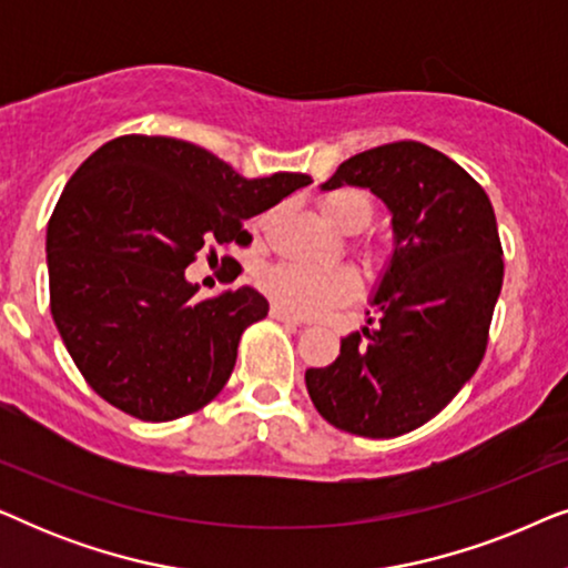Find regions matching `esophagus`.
<instances>
[{
	"mask_svg": "<svg viewBox=\"0 0 568 568\" xmlns=\"http://www.w3.org/2000/svg\"><path fill=\"white\" fill-rule=\"evenodd\" d=\"M271 317H274V321H278V323L294 325V328H297V325H302V317L290 315V313H286V310H282L278 305H271Z\"/></svg>",
	"mask_w": 568,
	"mask_h": 568,
	"instance_id": "esophagus-1",
	"label": "esophagus"
}]
</instances>
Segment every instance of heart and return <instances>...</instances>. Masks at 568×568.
<instances>
[{
  "label": "heart",
  "mask_w": 568,
  "mask_h": 568,
  "mask_svg": "<svg viewBox=\"0 0 568 568\" xmlns=\"http://www.w3.org/2000/svg\"><path fill=\"white\" fill-rule=\"evenodd\" d=\"M323 220L341 232H362L372 222V201L367 193L338 189L317 201ZM385 251L367 247L364 261L369 266H383ZM263 294L297 317H315L331 307L346 305L359 297V276L346 266H305V263H276L258 276Z\"/></svg>",
  "instance_id": "b5f03b06"
}]
</instances>
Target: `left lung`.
I'll return each mask as SVG.
<instances>
[{
	"instance_id": "obj_1",
	"label": "left lung",
	"mask_w": 568,
	"mask_h": 568,
	"mask_svg": "<svg viewBox=\"0 0 568 568\" xmlns=\"http://www.w3.org/2000/svg\"><path fill=\"white\" fill-rule=\"evenodd\" d=\"M341 185L387 206L393 253L369 300L377 321L341 338L336 362L305 383L336 429L390 439L437 416L484 359L504 278L499 230L486 191L422 142L354 154L321 189Z\"/></svg>"
}]
</instances>
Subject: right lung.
Returning <instances> with one entry per match:
<instances>
[{
	"instance_id": "add662e5",
	"label": "right lung",
	"mask_w": 568,
	"mask_h": 568,
	"mask_svg": "<svg viewBox=\"0 0 568 568\" xmlns=\"http://www.w3.org/2000/svg\"><path fill=\"white\" fill-rule=\"evenodd\" d=\"M310 183L243 178L173 136L129 134L92 152L45 230L53 323L92 390L142 422L206 406L268 302L253 286L196 300L185 268L201 247L243 243L245 220Z\"/></svg>"
}]
</instances>
